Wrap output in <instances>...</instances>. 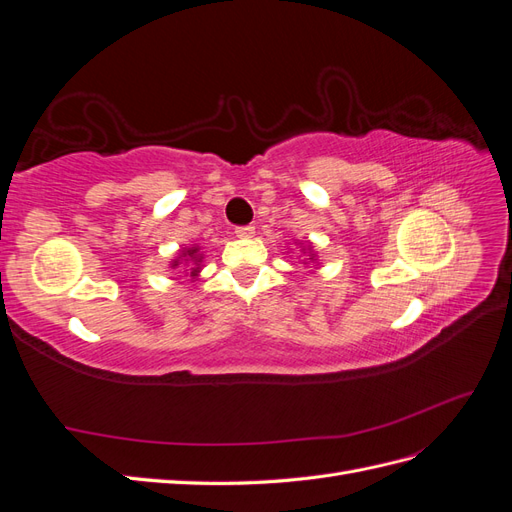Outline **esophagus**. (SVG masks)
<instances>
[{
    "instance_id": "34e87169",
    "label": "esophagus",
    "mask_w": 512,
    "mask_h": 512,
    "mask_svg": "<svg viewBox=\"0 0 512 512\" xmlns=\"http://www.w3.org/2000/svg\"><path fill=\"white\" fill-rule=\"evenodd\" d=\"M235 235H237L239 239H250V237L256 235V228H254V226H237V228H235Z\"/></svg>"
}]
</instances>
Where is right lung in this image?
I'll return each mask as SVG.
<instances>
[{"mask_svg":"<svg viewBox=\"0 0 512 512\" xmlns=\"http://www.w3.org/2000/svg\"><path fill=\"white\" fill-rule=\"evenodd\" d=\"M179 258H181V260H190V262H192V269H190L192 273H190V275H192V277H196V275H198V271H200V267H198V265H200V260H203V256L198 254V247H190V250H183ZM179 258H177V260H173V267H179Z\"/></svg>","mask_w":512,"mask_h":512,"instance_id":"right-lung-1","label":"right lung"}]
</instances>
